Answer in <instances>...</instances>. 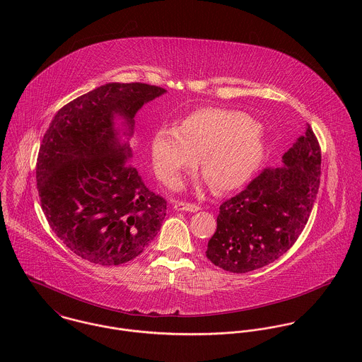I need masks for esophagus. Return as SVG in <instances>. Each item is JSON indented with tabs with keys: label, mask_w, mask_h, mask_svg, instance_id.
I'll return each instance as SVG.
<instances>
[{
	"label": "esophagus",
	"mask_w": 362,
	"mask_h": 362,
	"mask_svg": "<svg viewBox=\"0 0 362 362\" xmlns=\"http://www.w3.org/2000/svg\"><path fill=\"white\" fill-rule=\"evenodd\" d=\"M174 209L175 210H180V211H191V213H195V211H199L201 207L195 204H188V202H175L174 204Z\"/></svg>",
	"instance_id": "34e87169"
}]
</instances>
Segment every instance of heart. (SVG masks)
<instances>
[{
    "mask_svg": "<svg viewBox=\"0 0 362 362\" xmlns=\"http://www.w3.org/2000/svg\"><path fill=\"white\" fill-rule=\"evenodd\" d=\"M209 185L227 192L244 185L264 155L258 124L245 112L221 107H205L191 112L177 129L163 128L152 142L157 174L177 187L181 174L197 165Z\"/></svg>",
    "mask_w": 362,
    "mask_h": 362,
    "instance_id": "b5f03b06",
    "label": "heart"
}]
</instances>
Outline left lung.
Returning <instances> with one entry per match:
<instances>
[{
  "label": "left lung",
  "instance_id": "left-lung-1",
  "mask_svg": "<svg viewBox=\"0 0 362 362\" xmlns=\"http://www.w3.org/2000/svg\"><path fill=\"white\" fill-rule=\"evenodd\" d=\"M320 146L310 128L248 187L220 205L206 257L231 273H247L284 255L303 233L320 182Z\"/></svg>",
  "mask_w": 362,
  "mask_h": 362
}]
</instances>
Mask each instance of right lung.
<instances>
[{
	"instance_id": "right-lung-1",
	"label": "right lung",
	"mask_w": 362,
	"mask_h": 362,
	"mask_svg": "<svg viewBox=\"0 0 362 362\" xmlns=\"http://www.w3.org/2000/svg\"><path fill=\"white\" fill-rule=\"evenodd\" d=\"M164 93L148 83H107L54 115L37 156V191L52 231L75 255L121 264L157 235L167 202L131 164L114 119L122 118L131 136L138 110Z\"/></svg>"
}]
</instances>
